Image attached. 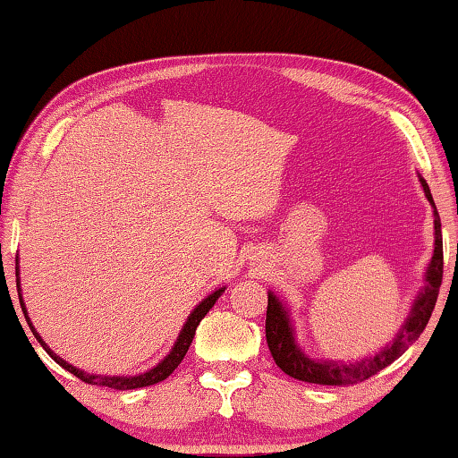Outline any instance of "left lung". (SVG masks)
Masks as SVG:
<instances>
[{
  "mask_svg": "<svg viewBox=\"0 0 458 458\" xmlns=\"http://www.w3.org/2000/svg\"><path fill=\"white\" fill-rule=\"evenodd\" d=\"M420 185L424 190L426 199L430 201L432 214H434V252L430 259V265L426 268L424 281L426 286L418 293L414 299V305L410 309L408 319L402 325L398 335L394 337L390 345L379 350L374 358H363L355 361H335V360H315L307 355L301 345L294 339V329L289 317V309H286L281 299L275 293H268V307H267V344L268 350L273 353V360L278 368H281L286 376L301 382L309 384H321V386H350L363 382V379L371 377L377 371H382L392 361H396L402 353H404L414 341L420 337L426 323H428L432 309L437 305L438 289L443 283V232H440V216L434 206L432 193L428 190V183L418 175ZM458 252V248H456Z\"/></svg>",
  "mask_w": 458,
  "mask_h": 458,
  "instance_id": "obj_1",
  "label": "left lung"
}]
</instances>
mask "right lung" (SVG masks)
Wrapping results in <instances>:
<instances>
[{
  "label": "right lung",
  "instance_id": "1",
  "mask_svg": "<svg viewBox=\"0 0 458 458\" xmlns=\"http://www.w3.org/2000/svg\"><path fill=\"white\" fill-rule=\"evenodd\" d=\"M15 283H18V294H20L21 311H24L26 321H28V325H30V329H32L34 337H36L38 341H40V345L44 347L46 353H48L50 358L58 363V366L68 369V371H71V374H74L76 377H81L84 384L105 386V387H113V390H135V387H145V386H153V384H157V382H164L165 377L172 376L174 369H175L177 366H180L182 360L185 358V353H188L190 345H191V339H193V335H196V329H198L199 321L204 319L206 313L210 311V309L214 307V303H216V301H218L220 294H222L224 291H226V286H222V289H216L212 294H208V297H206L204 301H201V303H199L196 309H193V311H191L190 317H188V321L183 323V327H182V331H180V335H177V339H175L172 352H169V353L165 355V358L161 360L155 368L147 369V371H143V374H139V376H97V374H87V371L74 368V366H71V363H68V361L62 360L60 355L54 353V352L50 350V347L44 344V339L40 337V333H38V331L34 329V325H32V321H30V317H28L24 301H21L18 259H15Z\"/></svg>",
  "mask_w": 458,
  "mask_h": 458
}]
</instances>
